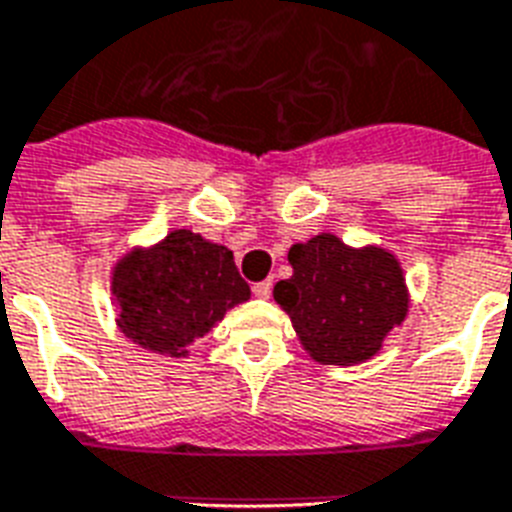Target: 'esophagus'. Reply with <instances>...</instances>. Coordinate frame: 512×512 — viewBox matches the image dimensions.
Segmentation results:
<instances>
[{
  "label": "esophagus",
  "mask_w": 512,
  "mask_h": 512,
  "mask_svg": "<svg viewBox=\"0 0 512 512\" xmlns=\"http://www.w3.org/2000/svg\"><path fill=\"white\" fill-rule=\"evenodd\" d=\"M253 296H259V299H269V296H272V280H264V283L253 285Z\"/></svg>",
  "instance_id": "obj_1"
}]
</instances>
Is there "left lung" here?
<instances>
[{
	"label": "left lung",
	"mask_w": 512,
	"mask_h": 512,
	"mask_svg": "<svg viewBox=\"0 0 512 512\" xmlns=\"http://www.w3.org/2000/svg\"><path fill=\"white\" fill-rule=\"evenodd\" d=\"M288 261L293 277L275 285V301L318 363L368 360L406 318L403 272L382 248L352 251L339 237L318 235L293 245Z\"/></svg>",
	"instance_id": "left-lung-1"
}]
</instances>
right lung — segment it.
Returning a JSON list of instances; mask_svg holds the SVG:
<instances>
[{
    "label": "right lung",
    "instance_id": "obj_1",
    "mask_svg": "<svg viewBox=\"0 0 512 512\" xmlns=\"http://www.w3.org/2000/svg\"><path fill=\"white\" fill-rule=\"evenodd\" d=\"M112 288L122 334L170 358H181L186 344L208 334L235 304L251 299L232 251L186 229L122 259Z\"/></svg>",
    "mask_w": 512,
    "mask_h": 512
}]
</instances>
